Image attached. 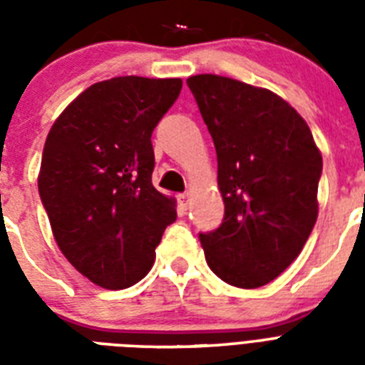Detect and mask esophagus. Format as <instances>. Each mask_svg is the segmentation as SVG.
<instances>
[{
	"mask_svg": "<svg viewBox=\"0 0 365 365\" xmlns=\"http://www.w3.org/2000/svg\"><path fill=\"white\" fill-rule=\"evenodd\" d=\"M189 202H191V195L189 193L178 195V205H180V208H182V210H187Z\"/></svg>",
	"mask_w": 365,
	"mask_h": 365,
	"instance_id": "34e87169",
	"label": "esophagus"
}]
</instances>
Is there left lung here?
<instances>
[{
    "mask_svg": "<svg viewBox=\"0 0 365 365\" xmlns=\"http://www.w3.org/2000/svg\"><path fill=\"white\" fill-rule=\"evenodd\" d=\"M217 155L225 216L200 233L206 263L223 282L259 288L301 254L318 217L322 155L311 128L271 91L231 77L187 79Z\"/></svg>",
    "mask_w": 365,
    "mask_h": 365,
    "instance_id": "obj_1",
    "label": "left lung"
}]
</instances>
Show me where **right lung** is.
Instances as JSON below:
<instances>
[{"instance_id":"add662e5","label":"right lung","mask_w":365,"mask_h":365,"mask_svg":"<svg viewBox=\"0 0 365 365\" xmlns=\"http://www.w3.org/2000/svg\"><path fill=\"white\" fill-rule=\"evenodd\" d=\"M182 79L113 77L94 83L54 121L37 178L66 259L106 289L128 288L153 267L176 202L151 183V134Z\"/></svg>"}]
</instances>
